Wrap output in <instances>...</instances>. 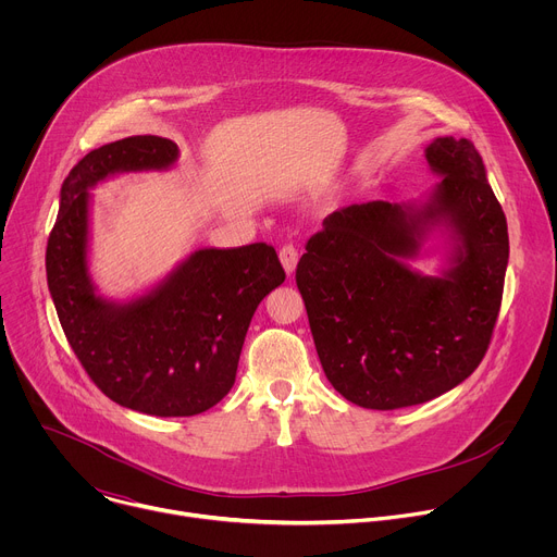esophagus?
<instances>
[{
    "instance_id": "1",
    "label": "esophagus",
    "mask_w": 557,
    "mask_h": 557,
    "mask_svg": "<svg viewBox=\"0 0 557 557\" xmlns=\"http://www.w3.org/2000/svg\"><path fill=\"white\" fill-rule=\"evenodd\" d=\"M297 260H299V253H297V249H295L293 245H286V247L280 249V262H282L286 275H293V273H295Z\"/></svg>"
}]
</instances>
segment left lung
Wrapping results in <instances>:
<instances>
[{
	"label": "left lung",
	"instance_id": "left-lung-1",
	"mask_svg": "<svg viewBox=\"0 0 557 557\" xmlns=\"http://www.w3.org/2000/svg\"><path fill=\"white\" fill-rule=\"evenodd\" d=\"M438 183L417 200H372L324 220L297 264L317 355L355 406L436 399L483 361L509 262L507 220L467 138L425 147ZM440 253L430 276L414 259Z\"/></svg>",
	"mask_w": 557,
	"mask_h": 557
}]
</instances>
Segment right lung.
<instances>
[{
    "label": "right lung",
    "mask_w": 557,
    "mask_h": 557,
    "mask_svg": "<svg viewBox=\"0 0 557 557\" xmlns=\"http://www.w3.org/2000/svg\"><path fill=\"white\" fill-rule=\"evenodd\" d=\"M181 149L127 136L92 149L61 185L46 275L61 329L99 389L151 417H194L222 401L260 301L284 282L273 247L198 249L129 299L99 293L90 273V209L99 183L168 172Z\"/></svg>",
    "instance_id": "add662e5"
}]
</instances>
